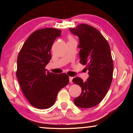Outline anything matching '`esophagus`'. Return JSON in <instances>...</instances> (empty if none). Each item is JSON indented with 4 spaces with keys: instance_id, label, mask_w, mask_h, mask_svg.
Returning <instances> with one entry per match:
<instances>
[{
    "instance_id": "esophagus-1",
    "label": "esophagus",
    "mask_w": 133,
    "mask_h": 133,
    "mask_svg": "<svg viewBox=\"0 0 133 133\" xmlns=\"http://www.w3.org/2000/svg\"><path fill=\"white\" fill-rule=\"evenodd\" d=\"M72 79H73V77H69V80H70V83H72Z\"/></svg>"
}]
</instances>
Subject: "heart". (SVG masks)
Listing matches in <instances>:
<instances>
[{"label": "heart", "instance_id": "1", "mask_svg": "<svg viewBox=\"0 0 133 133\" xmlns=\"http://www.w3.org/2000/svg\"><path fill=\"white\" fill-rule=\"evenodd\" d=\"M69 39H72V37L71 36H69Z\"/></svg>", "mask_w": 133, "mask_h": 133}]
</instances>
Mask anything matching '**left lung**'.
<instances>
[{"label":"left lung","instance_id":"obj_1","mask_svg":"<svg viewBox=\"0 0 133 133\" xmlns=\"http://www.w3.org/2000/svg\"><path fill=\"white\" fill-rule=\"evenodd\" d=\"M69 30L79 37L80 63L87 65L90 76L86 82L79 77L72 79L82 88L74 102L80 108H91L102 101L111 84L114 65L110 45L97 29L87 24Z\"/></svg>","mask_w":133,"mask_h":133}]
</instances>
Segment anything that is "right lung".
I'll list each match as a JSON object with an SVG mask.
<instances>
[{
    "mask_svg": "<svg viewBox=\"0 0 133 133\" xmlns=\"http://www.w3.org/2000/svg\"><path fill=\"white\" fill-rule=\"evenodd\" d=\"M61 32L53 28L35 31L18 54L16 76L25 97L36 108L52 107L58 92L69 82L67 74H53L45 69L51 59L50 51L54 40Z\"/></svg>",
    "mask_w": 133,
    "mask_h": 133,
    "instance_id": "obj_1",
    "label": "right lung"
}]
</instances>
